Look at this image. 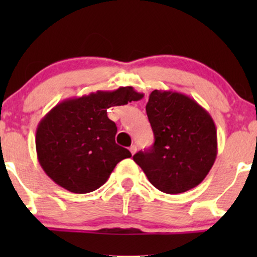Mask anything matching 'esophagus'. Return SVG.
<instances>
[{"instance_id": "34e87169", "label": "esophagus", "mask_w": 257, "mask_h": 257, "mask_svg": "<svg viewBox=\"0 0 257 257\" xmlns=\"http://www.w3.org/2000/svg\"><path fill=\"white\" fill-rule=\"evenodd\" d=\"M129 150H131V153H132V155L134 156L135 153H137V150H138V147L135 146V145H132V146H131V149H129Z\"/></svg>"}]
</instances>
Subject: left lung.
Segmentation results:
<instances>
[{
    "mask_svg": "<svg viewBox=\"0 0 257 257\" xmlns=\"http://www.w3.org/2000/svg\"><path fill=\"white\" fill-rule=\"evenodd\" d=\"M155 144L134 159L151 184L169 194L198 186L217 155L214 119L196 100L173 90H153L146 104Z\"/></svg>",
    "mask_w": 257,
    "mask_h": 257,
    "instance_id": "8db88e82",
    "label": "left lung"
}]
</instances>
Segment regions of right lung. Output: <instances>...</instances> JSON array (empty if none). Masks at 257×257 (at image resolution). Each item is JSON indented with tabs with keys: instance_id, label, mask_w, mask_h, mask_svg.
<instances>
[{
	"instance_id": "1",
	"label": "right lung",
	"mask_w": 257,
	"mask_h": 257,
	"mask_svg": "<svg viewBox=\"0 0 257 257\" xmlns=\"http://www.w3.org/2000/svg\"><path fill=\"white\" fill-rule=\"evenodd\" d=\"M143 98L133 87H119L59 102L37 125L36 152L44 173L70 192L98 190L117 163L132 157L114 141L117 126L107 108Z\"/></svg>"
}]
</instances>
